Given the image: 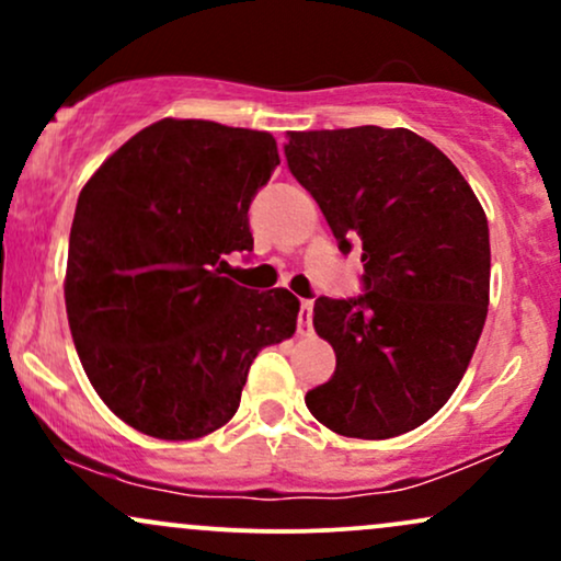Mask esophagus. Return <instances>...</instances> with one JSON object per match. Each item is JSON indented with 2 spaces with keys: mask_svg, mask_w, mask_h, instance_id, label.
<instances>
[{
  "mask_svg": "<svg viewBox=\"0 0 561 561\" xmlns=\"http://www.w3.org/2000/svg\"><path fill=\"white\" fill-rule=\"evenodd\" d=\"M311 319H313V300H300L298 332H311Z\"/></svg>",
  "mask_w": 561,
  "mask_h": 561,
  "instance_id": "34e87169",
  "label": "esophagus"
}]
</instances>
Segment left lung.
<instances>
[{
  "instance_id": "1",
  "label": "left lung",
  "mask_w": 561,
  "mask_h": 561,
  "mask_svg": "<svg viewBox=\"0 0 561 561\" xmlns=\"http://www.w3.org/2000/svg\"><path fill=\"white\" fill-rule=\"evenodd\" d=\"M293 176L337 248H362L364 293L317 298L313 327L334 347L330 382L306 405L345 437L420 427L465 377L488 317L491 237L472 186L409 128L289 131Z\"/></svg>"
}]
</instances>
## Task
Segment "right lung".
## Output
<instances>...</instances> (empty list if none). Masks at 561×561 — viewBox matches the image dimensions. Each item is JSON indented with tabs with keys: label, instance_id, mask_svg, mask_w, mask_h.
<instances>
[{
	"label": "right lung",
	"instance_id": "1",
	"mask_svg": "<svg viewBox=\"0 0 561 561\" xmlns=\"http://www.w3.org/2000/svg\"><path fill=\"white\" fill-rule=\"evenodd\" d=\"M279 165L268 131L163 118L89 179L68 244L66 308L81 366L118 420L195 440L240 409L261 347L293 337L289 289L240 287L248 210Z\"/></svg>",
	"mask_w": 561,
	"mask_h": 561
}]
</instances>
